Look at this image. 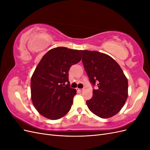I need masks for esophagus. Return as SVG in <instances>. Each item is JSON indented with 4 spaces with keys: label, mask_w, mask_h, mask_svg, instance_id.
<instances>
[{
    "label": "esophagus",
    "mask_w": 150,
    "mask_h": 150,
    "mask_svg": "<svg viewBox=\"0 0 150 150\" xmlns=\"http://www.w3.org/2000/svg\"><path fill=\"white\" fill-rule=\"evenodd\" d=\"M76 90H77V91H78V92H82V91H83V89L76 88Z\"/></svg>",
    "instance_id": "34e87169"
}]
</instances>
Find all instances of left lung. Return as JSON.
<instances>
[{"label": "left lung", "instance_id": "1", "mask_svg": "<svg viewBox=\"0 0 150 150\" xmlns=\"http://www.w3.org/2000/svg\"><path fill=\"white\" fill-rule=\"evenodd\" d=\"M84 70L93 86V97L86 101L89 110L101 118L120 112L128 96V83L121 67L108 54L81 50Z\"/></svg>", "mask_w": 150, "mask_h": 150}]
</instances>
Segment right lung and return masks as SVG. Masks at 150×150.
<instances>
[{
	"label": "right lung",
	"instance_id": "add662e5",
	"mask_svg": "<svg viewBox=\"0 0 150 150\" xmlns=\"http://www.w3.org/2000/svg\"><path fill=\"white\" fill-rule=\"evenodd\" d=\"M81 58L79 50L57 47L40 61L32 76L30 91L33 105L42 116L56 120L69 111L76 90L69 87L68 71Z\"/></svg>",
	"mask_w": 150,
	"mask_h": 150
}]
</instances>
